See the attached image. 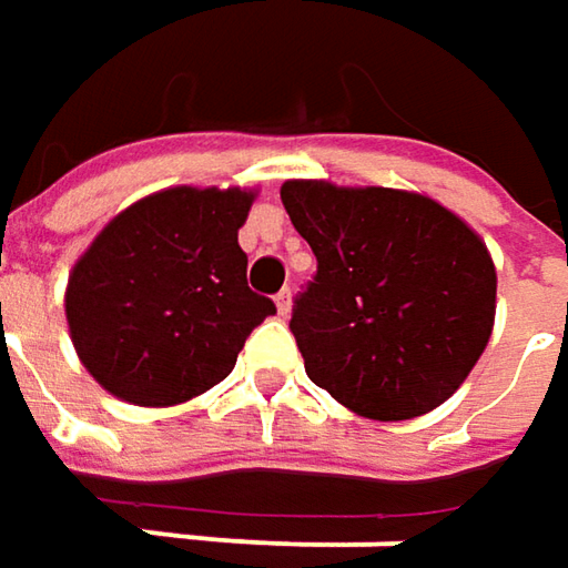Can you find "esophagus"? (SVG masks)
<instances>
[{"label":"esophagus","instance_id":"1","mask_svg":"<svg viewBox=\"0 0 568 568\" xmlns=\"http://www.w3.org/2000/svg\"><path fill=\"white\" fill-rule=\"evenodd\" d=\"M274 303H277V313H281V316H291V306H294V294H291V287H284L281 294L274 296Z\"/></svg>","mask_w":568,"mask_h":568}]
</instances>
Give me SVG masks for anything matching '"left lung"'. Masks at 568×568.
<instances>
[{
	"mask_svg": "<svg viewBox=\"0 0 568 568\" xmlns=\"http://www.w3.org/2000/svg\"><path fill=\"white\" fill-rule=\"evenodd\" d=\"M281 202L318 262L291 318L306 376L369 420H410L452 398L496 316L484 240L402 189L287 180Z\"/></svg>",
	"mask_w": 568,
	"mask_h": 568,
	"instance_id": "8db88e82",
	"label": "left lung"
}]
</instances>
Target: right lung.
<instances>
[{
    "instance_id": "add662e5",
    "label": "right lung",
    "mask_w": 568,
    "mask_h": 568,
    "mask_svg": "<svg viewBox=\"0 0 568 568\" xmlns=\"http://www.w3.org/2000/svg\"><path fill=\"white\" fill-rule=\"evenodd\" d=\"M255 192L173 186L120 211L75 262L65 318L78 361L122 402L170 407L227 379L274 313L246 284L236 230Z\"/></svg>"
}]
</instances>
